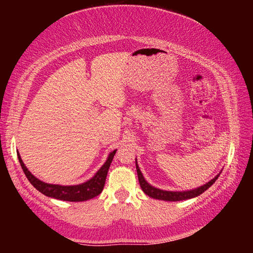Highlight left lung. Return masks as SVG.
I'll return each mask as SVG.
<instances>
[{"label": "left lung", "instance_id": "1", "mask_svg": "<svg viewBox=\"0 0 253 253\" xmlns=\"http://www.w3.org/2000/svg\"><path fill=\"white\" fill-rule=\"evenodd\" d=\"M136 169H137V176H138V181H139V185L142 187L143 192L146 195H148L149 198L156 199V200H162V201H170V202H175V201H183V200H190L196 198L200 194H202L203 192H205L208 188L213 185L215 181L219 177L220 174H217L215 177L212 178L211 181H209L207 184H204L202 186H199L196 188H193V190H187V191H165V190H161V188H157L155 186H153L149 184L146 179H145L144 175L140 170L138 164H137V160H136Z\"/></svg>", "mask_w": 253, "mask_h": 253}]
</instances>
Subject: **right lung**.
<instances>
[{
    "instance_id": "right-lung-1",
    "label": "right lung",
    "mask_w": 253,
    "mask_h": 253,
    "mask_svg": "<svg viewBox=\"0 0 253 253\" xmlns=\"http://www.w3.org/2000/svg\"><path fill=\"white\" fill-rule=\"evenodd\" d=\"M117 149L110 152L108 157H107L104 165L98 169V172L93 175V176L81 184H77V185H60V184H50L45 183L43 181H40L34 175L30 172L24 165V163L21 158L20 154L18 152V158L22 168L25 176L29 179V182L37 188L38 191L41 192L42 194L49 198L61 200V201H69V202H83V201H88L90 199L96 198L99 195L102 190H104L107 173H108L109 166L113 162V158L116 154Z\"/></svg>"
}]
</instances>
